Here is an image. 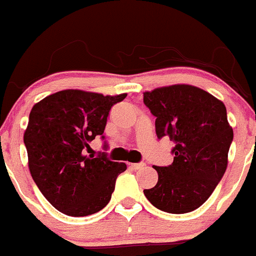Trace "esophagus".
I'll return each instance as SVG.
<instances>
[{
	"mask_svg": "<svg viewBox=\"0 0 256 256\" xmlns=\"http://www.w3.org/2000/svg\"><path fill=\"white\" fill-rule=\"evenodd\" d=\"M130 166H132L133 169H136V170H138V169L144 168V162H133V164H130Z\"/></svg>",
	"mask_w": 256,
	"mask_h": 256,
	"instance_id": "1",
	"label": "esophagus"
}]
</instances>
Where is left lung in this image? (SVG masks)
I'll return each mask as SVG.
<instances>
[{
	"label": "left lung",
	"instance_id": "1",
	"mask_svg": "<svg viewBox=\"0 0 256 256\" xmlns=\"http://www.w3.org/2000/svg\"><path fill=\"white\" fill-rule=\"evenodd\" d=\"M144 102L156 118L158 137L168 136L176 144L173 162L154 166L159 180L155 187L144 190V196L162 212H194L209 198L227 169L234 130L224 104L190 84L144 92Z\"/></svg>",
	"mask_w": 256,
	"mask_h": 256
}]
</instances>
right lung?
Here are the masks:
<instances>
[{"instance_id":"add662e5","label":"right lung","mask_w":256,"mask_h":256,"mask_svg":"<svg viewBox=\"0 0 256 256\" xmlns=\"http://www.w3.org/2000/svg\"><path fill=\"white\" fill-rule=\"evenodd\" d=\"M126 97L64 90L32 108L24 133L29 170L42 195L58 212L86 216L108 204L126 162H112L105 152L87 156L84 151L96 136L105 138L108 112Z\"/></svg>"}]
</instances>
